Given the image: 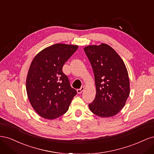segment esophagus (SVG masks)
I'll use <instances>...</instances> for the list:
<instances>
[{
    "label": "esophagus",
    "instance_id": "1",
    "mask_svg": "<svg viewBox=\"0 0 154 154\" xmlns=\"http://www.w3.org/2000/svg\"><path fill=\"white\" fill-rule=\"evenodd\" d=\"M85 89V87H82L80 88H79V89L77 90V92L78 93V94H81V93L84 91Z\"/></svg>",
    "mask_w": 154,
    "mask_h": 154
}]
</instances>
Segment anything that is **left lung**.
<instances>
[{"label":"left lung","instance_id":"left-lung-1","mask_svg":"<svg viewBox=\"0 0 154 154\" xmlns=\"http://www.w3.org/2000/svg\"><path fill=\"white\" fill-rule=\"evenodd\" d=\"M94 71L96 94L88 107L93 114L109 118L119 112L130 94V81L123 60L110 45L84 48Z\"/></svg>","mask_w":154,"mask_h":154}]
</instances>
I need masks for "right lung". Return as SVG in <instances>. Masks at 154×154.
Listing matches in <instances>:
<instances>
[{
  "mask_svg": "<svg viewBox=\"0 0 154 154\" xmlns=\"http://www.w3.org/2000/svg\"><path fill=\"white\" fill-rule=\"evenodd\" d=\"M78 46L56 44L37 54L30 65L26 91L30 103L41 117L54 119L69 109L76 91L62 72L64 63Z\"/></svg>",
  "mask_w": 154,
  "mask_h": 154,
  "instance_id": "1",
  "label": "right lung"
}]
</instances>
